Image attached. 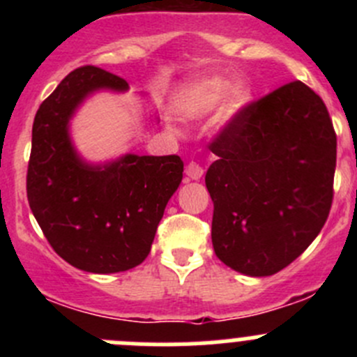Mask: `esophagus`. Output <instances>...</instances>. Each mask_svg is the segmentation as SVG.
I'll use <instances>...</instances> for the list:
<instances>
[{"label": "esophagus", "mask_w": 357, "mask_h": 357, "mask_svg": "<svg viewBox=\"0 0 357 357\" xmlns=\"http://www.w3.org/2000/svg\"><path fill=\"white\" fill-rule=\"evenodd\" d=\"M185 172L190 179H200L202 176H204V169H202V165L197 164V162H190V164L186 165Z\"/></svg>", "instance_id": "1"}]
</instances>
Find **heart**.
<instances>
[{"instance_id":"obj_1","label":"heart","mask_w":357,"mask_h":357,"mask_svg":"<svg viewBox=\"0 0 357 357\" xmlns=\"http://www.w3.org/2000/svg\"><path fill=\"white\" fill-rule=\"evenodd\" d=\"M230 93H228L227 91ZM226 100V115H235L236 112L242 110L250 100V91L243 84L235 86L229 89V82L221 77L204 79L197 82L185 96V109L193 112V114H207L221 105L222 100Z\"/></svg>"}]
</instances>
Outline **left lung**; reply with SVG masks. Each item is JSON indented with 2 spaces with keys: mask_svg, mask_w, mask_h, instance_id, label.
Masks as SVG:
<instances>
[{
  "mask_svg": "<svg viewBox=\"0 0 357 357\" xmlns=\"http://www.w3.org/2000/svg\"><path fill=\"white\" fill-rule=\"evenodd\" d=\"M212 245L248 276L282 271L312 243L333 200L337 135L323 100L294 81L236 112L208 143Z\"/></svg>",
  "mask_w": 357,
  "mask_h": 357,
  "instance_id": "left-lung-1",
  "label": "left lung"
}]
</instances>
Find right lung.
Wrapping results in <instances>:
<instances>
[{
    "instance_id": "add662e5",
    "label": "right lung",
    "mask_w": 357,
    "mask_h": 357,
    "mask_svg": "<svg viewBox=\"0 0 357 357\" xmlns=\"http://www.w3.org/2000/svg\"><path fill=\"white\" fill-rule=\"evenodd\" d=\"M128 88L103 68L79 67L41 103L32 124V214L63 261L98 275L128 271L145 261L165 205L183 179L178 155L128 153L103 165L77 155L68 135L75 109L93 91Z\"/></svg>"
}]
</instances>
